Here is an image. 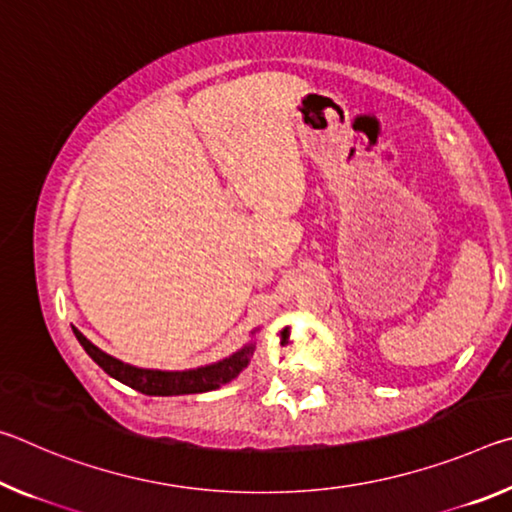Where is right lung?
I'll return each mask as SVG.
<instances>
[{
  "mask_svg": "<svg viewBox=\"0 0 512 512\" xmlns=\"http://www.w3.org/2000/svg\"><path fill=\"white\" fill-rule=\"evenodd\" d=\"M76 339L83 345V350L99 363V366L108 372L110 377H115L121 384L135 388L144 395H194V393H207L219 388L221 384L235 379L241 370L248 366L250 357H253L255 345L250 343L246 348L232 354V357L223 359L212 366L185 370V372H164V370H144L128 366V363L119 361L110 354L101 352L97 345H92L79 329L72 327Z\"/></svg>",
  "mask_w": 512,
  "mask_h": 512,
  "instance_id": "right-lung-1",
  "label": "right lung"
}]
</instances>
